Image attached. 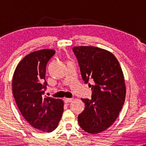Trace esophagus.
Returning <instances> with one entry per match:
<instances>
[{
    "label": "esophagus",
    "instance_id": "esophagus-1",
    "mask_svg": "<svg viewBox=\"0 0 146 146\" xmlns=\"http://www.w3.org/2000/svg\"><path fill=\"white\" fill-rule=\"evenodd\" d=\"M72 98H64V101L65 103H70L72 101Z\"/></svg>",
    "mask_w": 146,
    "mask_h": 146
}]
</instances>
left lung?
<instances>
[{
	"label": "left lung",
	"instance_id": "left-lung-1",
	"mask_svg": "<svg viewBox=\"0 0 146 146\" xmlns=\"http://www.w3.org/2000/svg\"><path fill=\"white\" fill-rule=\"evenodd\" d=\"M82 78L93 84L91 100L82 98L85 108L78 117L80 126L92 134L110 127L118 116L125 98L123 72L115 56L106 50L94 46H75Z\"/></svg>",
	"mask_w": 146,
	"mask_h": 146
}]
</instances>
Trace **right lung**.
<instances>
[{
  "mask_svg": "<svg viewBox=\"0 0 146 146\" xmlns=\"http://www.w3.org/2000/svg\"><path fill=\"white\" fill-rule=\"evenodd\" d=\"M54 50L30 53L19 63L13 78V93L21 114L35 128L51 132L56 128L64 111L62 100L44 98L48 62Z\"/></svg>",
  "mask_w": 146,
  "mask_h": 146,
  "instance_id": "right-lung-1",
  "label": "right lung"
}]
</instances>
